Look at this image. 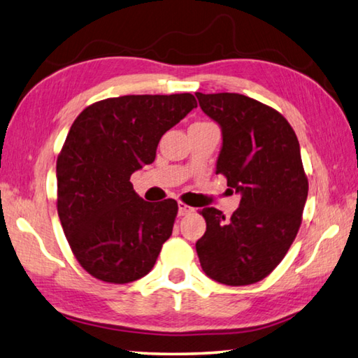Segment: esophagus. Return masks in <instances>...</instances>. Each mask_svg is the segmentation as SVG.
<instances>
[{
    "label": "esophagus",
    "instance_id": "34e87169",
    "mask_svg": "<svg viewBox=\"0 0 358 358\" xmlns=\"http://www.w3.org/2000/svg\"><path fill=\"white\" fill-rule=\"evenodd\" d=\"M178 207H179V210H178V215L179 217H185V215H188V213H192L194 208L193 207H190V206H187L185 202H180L179 201V204H178Z\"/></svg>",
    "mask_w": 358,
    "mask_h": 358
}]
</instances>
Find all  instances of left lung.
<instances>
[{"instance_id": "obj_1", "label": "left lung", "mask_w": 358, "mask_h": 358, "mask_svg": "<svg viewBox=\"0 0 358 358\" xmlns=\"http://www.w3.org/2000/svg\"><path fill=\"white\" fill-rule=\"evenodd\" d=\"M196 98L222 132L217 174L241 194L231 220L215 207L202 208L207 229L196 241L198 257L220 284L251 285L279 265L298 235L308 193L299 141L278 110L252 98Z\"/></svg>"}]
</instances>
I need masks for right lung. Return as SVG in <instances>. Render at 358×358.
Here are the masks:
<instances>
[{"mask_svg":"<svg viewBox=\"0 0 358 358\" xmlns=\"http://www.w3.org/2000/svg\"><path fill=\"white\" fill-rule=\"evenodd\" d=\"M190 93L107 98L79 113L57 157V213L87 273L103 282L143 278L170 238L178 202H146L131 174L156 159L166 131L196 107Z\"/></svg>","mask_w":358,"mask_h":358,"instance_id":"right-lung-1","label":"right lung"}]
</instances>
